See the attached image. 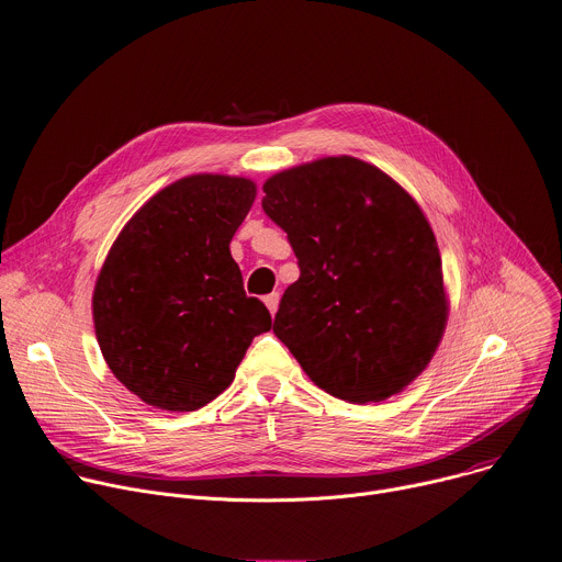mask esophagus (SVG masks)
Wrapping results in <instances>:
<instances>
[{
	"label": "esophagus",
	"instance_id": "34e87169",
	"mask_svg": "<svg viewBox=\"0 0 562 562\" xmlns=\"http://www.w3.org/2000/svg\"><path fill=\"white\" fill-rule=\"evenodd\" d=\"M265 303H267V307H269V312L276 316V312H278V303H280V293L278 291H273V293H269L267 297H265Z\"/></svg>",
	"mask_w": 562,
	"mask_h": 562
}]
</instances>
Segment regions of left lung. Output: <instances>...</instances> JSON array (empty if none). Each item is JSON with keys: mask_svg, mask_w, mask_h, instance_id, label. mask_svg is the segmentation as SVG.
<instances>
[{"mask_svg": "<svg viewBox=\"0 0 562 562\" xmlns=\"http://www.w3.org/2000/svg\"><path fill=\"white\" fill-rule=\"evenodd\" d=\"M301 278L273 331L325 393L380 402L414 382L447 321L442 265L423 210L384 171L323 158L265 182Z\"/></svg>", "mask_w": 562, "mask_h": 562, "instance_id": "8db88e82", "label": "left lung"}]
</instances>
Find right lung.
Here are the masks:
<instances>
[{
	"instance_id": "right-lung-1",
	"label": "right lung",
	"mask_w": 562,
	"mask_h": 562,
	"mask_svg": "<svg viewBox=\"0 0 562 562\" xmlns=\"http://www.w3.org/2000/svg\"><path fill=\"white\" fill-rule=\"evenodd\" d=\"M252 201L246 178H182L112 244L92 295L97 341L112 375L146 404L205 406L231 386L255 336L271 329L231 255Z\"/></svg>"
}]
</instances>
